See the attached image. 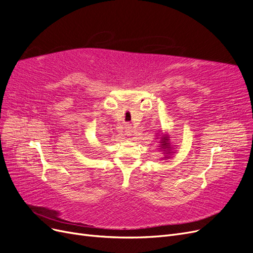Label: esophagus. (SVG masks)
Masks as SVG:
<instances>
[{
    "label": "esophagus",
    "instance_id": "34e87169",
    "mask_svg": "<svg viewBox=\"0 0 253 253\" xmlns=\"http://www.w3.org/2000/svg\"><path fill=\"white\" fill-rule=\"evenodd\" d=\"M132 131H133V127H132L131 125H126L125 126V133H126V135L129 136V135L132 134Z\"/></svg>",
    "mask_w": 253,
    "mask_h": 253
}]
</instances>
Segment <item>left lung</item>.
I'll return each instance as SVG.
<instances>
[{"mask_svg": "<svg viewBox=\"0 0 253 253\" xmlns=\"http://www.w3.org/2000/svg\"><path fill=\"white\" fill-rule=\"evenodd\" d=\"M155 139H157L158 144V151L164 154V157L160 158V160H168L170 159L175 153H176V145H173L171 142V137L169 133H164L163 131H159L156 136Z\"/></svg>", "mask_w": 253, "mask_h": 253, "instance_id": "1", "label": "left lung"}]
</instances>
